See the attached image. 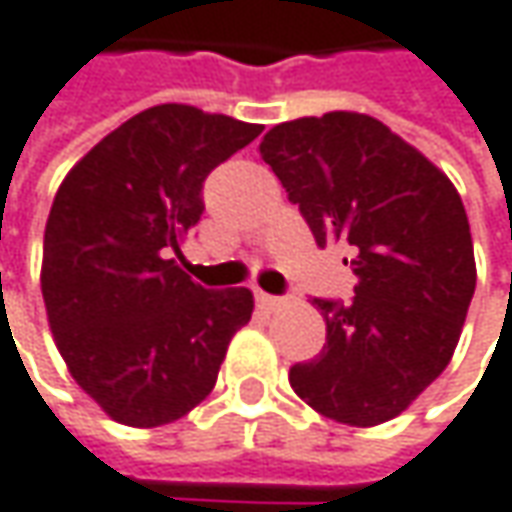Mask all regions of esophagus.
I'll return each instance as SVG.
<instances>
[{
    "mask_svg": "<svg viewBox=\"0 0 512 512\" xmlns=\"http://www.w3.org/2000/svg\"><path fill=\"white\" fill-rule=\"evenodd\" d=\"M255 301L263 313H275V310H281V307H284V298H278V295H266V292H257Z\"/></svg>",
    "mask_w": 512,
    "mask_h": 512,
    "instance_id": "1",
    "label": "esophagus"
}]
</instances>
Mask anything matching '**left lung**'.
Instances as JSON below:
<instances>
[{
    "label": "left lung",
    "mask_w": 512,
    "mask_h": 512,
    "mask_svg": "<svg viewBox=\"0 0 512 512\" xmlns=\"http://www.w3.org/2000/svg\"><path fill=\"white\" fill-rule=\"evenodd\" d=\"M316 243L353 249V301L316 298L327 345L292 365L318 414L368 429L403 414L446 371L475 292L464 202L449 176L365 112H324L260 141Z\"/></svg>",
    "instance_id": "1"
}]
</instances>
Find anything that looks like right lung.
Masks as SVG:
<instances>
[{"instance_id": "add662e5", "label": "right lung", "mask_w": 512, "mask_h": 512, "mask_svg": "<svg viewBox=\"0 0 512 512\" xmlns=\"http://www.w3.org/2000/svg\"><path fill=\"white\" fill-rule=\"evenodd\" d=\"M260 130L188 104L150 106L57 188L40 269L48 327L72 379L115 423L185 417L252 318L246 286L208 292L176 257L205 211V176Z\"/></svg>"}]
</instances>
